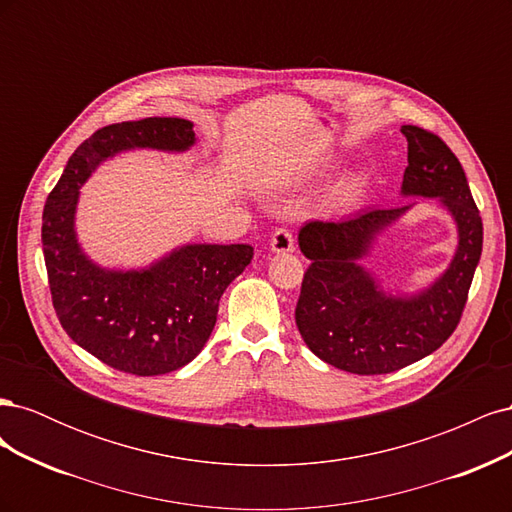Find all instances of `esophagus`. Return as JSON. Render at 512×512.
Here are the masks:
<instances>
[{"instance_id": "obj_1", "label": "esophagus", "mask_w": 512, "mask_h": 512, "mask_svg": "<svg viewBox=\"0 0 512 512\" xmlns=\"http://www.w3.org/2000/svg\"><path fill=\"white\" fill-rule=\"evenodd\" d=\"M271 252H275V254L294 252V237H292L290 230L280 228V230L273 232V237H271Z\"/></svg>"}]
</instances>
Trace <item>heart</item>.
I'll list each match as a JSON object with an SVG mask.
<instances>
[{"label": "heart", "instance_id": "obj_1", "mask_svg": "<svg viewBox=\"0 0 512 512\" xmlns=\"http://www.w3.org/2000/svg\"><path fill=\"white\" fill-rule=\"evenodd\" d=\"M324 168H329V164H324ZM365 192H367L365 177L363 175H350V177H346L344 181H339L335 185L329 205H331V209L342 211V213L352 211L363 203Z\"/></svg>", "mask_w": 512, "mask_h": 512}]
</instances>
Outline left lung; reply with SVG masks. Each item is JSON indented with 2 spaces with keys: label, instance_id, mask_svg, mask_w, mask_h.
Returning <instances> with one entry per match:
<instances>
[{
  "label": "left lung",
  "instance_id": "8db88e82",
  "mask_svg": "<svg viewBox=\"0 0 512 512\" xmlns=\"http://www.w3.org/2000/svg\"><path fill=\"white\" fill-rule=\"evenodd\" d=\"M401 134L408 141L401 196L438 198L457 226V250L440 277L414 294H393L361 265L416 203L299 230L301 252L312 260L294 309L299 333L318 359L359 376L391 374L438 350L459 324L483 252V220L455 153L423 128L401 126Z\"/></svg>",
  "mask_w": 512,
  "mask_h": 512
}]
</instances>
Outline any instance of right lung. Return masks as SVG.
I'll list each match as a JSON object with an SVG mask.
<instances>
[{"label": "right lung", "instance_id": "right-lung-1", "mask_svg": "<svg viewBox=\"0 0 512 512\" xmlns=\"http://www.w3.org/2000/svg\"><path fill=\"white\" fill-rule=\"evenodd\" d=\"M194 123L179 117L121 121L72 153L46 198L42 250L61 327L89 354L134 376H160L196 359L218 320L224 290L250 265L247 243H185L143 269H106L76 237L81 185L108 158L132 149L183 153Z\"/></svg>", "mask_w": 512, "mask_h": 512}]
</instances>
